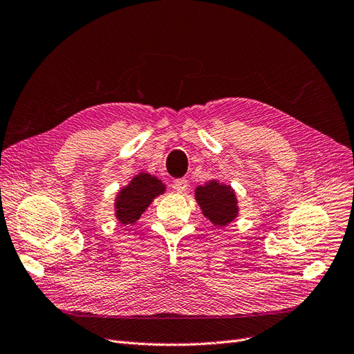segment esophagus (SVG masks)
I'll use <instances>...</instances> for the list:
<instances>
[{
	"instance_id": "1",
	"label": "esophagus",
	"mask_w": 354,
	"mask_h": 354,
	"mask_svg": "<svg viewBox=\"0 0 354 354\" xmlns=\"http://www.w3.org/2000/svg\"><path fill=\"white\" fill-rule=\"evenodd\" d=\"M171 187H174V189L178 191V193H184V191L188 188V180L187 179H176Z\"/></svg>"
}]
</instances>
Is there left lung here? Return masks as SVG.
<instances>
[{
	"label": "left lung",
	"instance_id": "obj_1",
	"mask_svg": "<svg viewBox=\"0 0 354 354\" xmlns=\"http://www.w3.org/2000/svg\"><path fill=\"white\" fill-rule=\"evenodd\" d=\"M196 200L203 210V215L218 227H225L239 214L234 189L216 180L198 185L196 188Z\"/></svg>",
	"mask_w": 354,
	"mask_h": 354
}]
</instances>
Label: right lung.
Wrapping results in <instances>:
<instances>
[{
  "instance_id": "add662e5",
  "label": "right lung",
  "mask_w": 354,
  "mask_h": 354,
  "mask_svg": "<svg viewBox=\"0 0 354 354\" xmlns=\"http://www.w3.org/2000/svg\"><path fill=\"white\" fill-rule=\"evenodd\" d=\"M165 184L149 174L136 175L115 198V216L121 224H133L157 196L165 193Z\"/></svg>"
}]
</instances>
